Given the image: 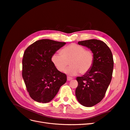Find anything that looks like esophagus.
Wrapping results in <instances>:
<instances>
[{
	"label": "esophagus",
	"instance_id": "obj_1",
	"mask_svg": "<svg viewBox=\"0 0 130 130\" xmlns=\"http://www.w3.org/2000/svg\"><path fill=\"white\" fill-rule=\"evenodd\" d=\"M72 79H73L72 78L69 77H67V80L70 81V80H72Z\"/></svg>",
	"mask_w": 130,
	"mask_h": 130
}]
</instances>
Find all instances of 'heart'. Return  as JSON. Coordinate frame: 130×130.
<instances>
[{"label": "heart", "mask_w": 130, "mask_h": 130, "mask_svg": "<svg viewBox=\"0 0 130 130\" xmlns=\"http://www.w3.org/2000/svg\"><path fill=\"white\" fill-rule=\"evenodd\" d=\"M60 54L55 53L51 62L58 71L62 72L69 64L66 73L69 75H75L80 73L84 74L89 72L94 64L95 56L90 50L76 43H72L62 48Z\"/></svg>", "instance_id": "b5f03b06"}]
</instances>
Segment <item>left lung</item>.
<instances>
[{"instance_id": "left-lung-1", "label": "left lung", "mask_w": 130, "mask_h": 130, "mask_svg": "<svg viewBox=\"0 0 130 130\" xmlns=\"http://www.w3.org/2000/svg\"><path fill=\"white\" fill-rule=\"evenodd\" d=\"M94 52L95 59L90 70L82 77H78L75 95L82 105L91 107L100 103L105 96L112 79L113 59L109 47L103 41L91 39L79 41Z\"/></svg>"}]
</instances>
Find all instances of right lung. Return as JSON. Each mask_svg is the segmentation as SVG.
Returning a JSON list of instances; mask_svg holds the SVG:
<instances>
[{
	"label": "right lung",
	"mask_w": 130,
	"mask_h": 130,
	"mask_svg": "<svg viewBox=\"0 0 130 130\" xmlns=\"http://www.w3.org/2000/svg\"><path fill=\"white\" fill-rule=\"evenodd\" d=\"M66 43L42 39L25 50L22 76L29 95L36 102H50L67 81L66 74L57 70L51 62L52 55Z\"/></svg>",
	"instance_id": "right-lung-1"
}]
</instances>
